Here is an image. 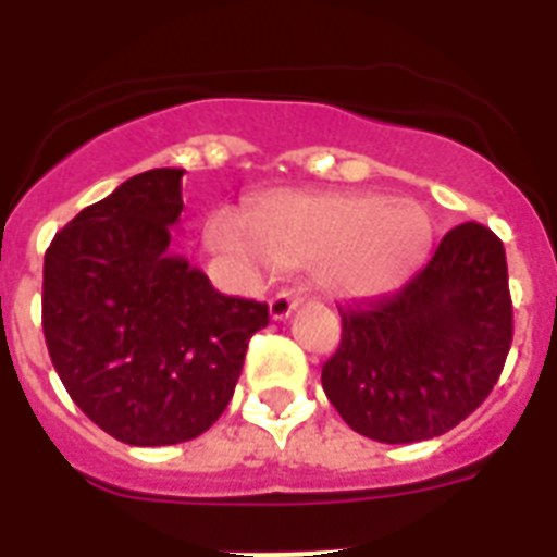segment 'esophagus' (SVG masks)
I'll list each match as a JSON object with an SVG mask.
<instances>
[{"label":"esophagus","instance_id":"1","mask_svg":"<svg viewBox=\"0 0 557 557\" xmlns=\"http://www.w3.org/2000/svg\"><path fill=\"white\" fill-rule=\"evenodd\" d=\"M297 304H300V297H297L295 292H277V295L269 300L271 321H286L288 314L297 309Z\"/></svg>","mask_w":557,"mask_h":557}]
</instances>
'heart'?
Returning a JSON list of instances; mask_svg holds the SVG:
<instances>
[{
    "label": "heart",
    "instance_id": "b5f03b06",
    "mask_svg": "<svg viewBox=\"0 0 557 557\" xmlns=\"http://www.w3.org/2000/svg\"><path fill=\"white\" fill-rule=\"evenodd\" d=\"M431 243L433 222L419 201L375 193H269L245 210L243 225L227 213L205 222L213 253L245 269H321L323 286L347 300L405 286Z\"/></svg>",
    "mask_w": 557,
    "mask_h": 557
}]
</instances>
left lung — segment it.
Segmentation results:
<instances>
[{"mask_svg": "<svg viewBox=\"0 0 557 557\" xmlns=\"http://www.w3.org/2000/svg\"><path fill=\"white\" fill-rule=\"evenodd\" d=\"M341 323L321 372L341 419L387 445L442 436L483 405L509 356L506 248L485 225H457L407 286Z\"/></svg>", "mask_w": 557, "mask_h": 557, "instance_id": "1", "label": "left lung"}]
</instances>
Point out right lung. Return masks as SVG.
<instances>
[{"instance_id":"obj_1","label":"right lung","mask_w":557,"mask_h":557,"mask_svg":"<svg viewBox=\"0 0 557 557\" xmlns=\"http://www.w3.org/2000/svg\"><path fill=\"white\" fill-rule=\"evenodd\" d=\"M185 170L126 178L48 245L42 332L74 405L109 436L159 448L196 440L234 396L269 306L219 295L170 251Z\"/></svg>"}]
</instances>
